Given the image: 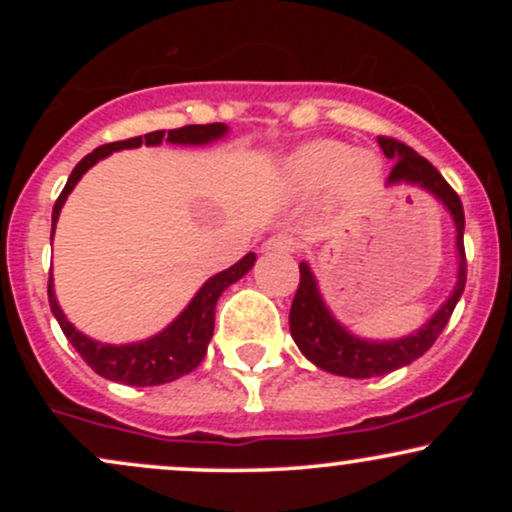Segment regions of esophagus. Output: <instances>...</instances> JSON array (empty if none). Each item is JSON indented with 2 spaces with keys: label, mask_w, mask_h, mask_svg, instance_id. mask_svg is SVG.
I'll return each mask as SVG.
<instances>
[{
  "label": "esophagus",
  "mask_w": 512,
  "mask_h": 512,
  "mask_svg": "<svg viewBox=\"0 0 512 512\" xmlns=\"http://www.w3.org/2000/svg\"><path fill=\"white\" fill-rule=\"evenodd\" d=\"M298 243L293 236H286V233H279V236H272L264 243V250L267 252H296Z\"/></svg>",
  "instance_id": "obj_1"
}]
</instances>
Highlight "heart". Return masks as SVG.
<instances>
[{
	"instance_id": "obj_1",
	"label": "heart",
	"mask_w": 512,
	"mask_h": 512,
	"mask_svg": "<svg viewBox=\"0 0 512 512\" xmlns=\"http://www.w3.org/2000/svg\"><path fill=\"white\" fill-rule=\"evenodd\" d=\"M289 173L305 190L332 185L344 204H358L373 197L383 180V166L368 151H354L337 139H320L305 144L289 161Z\"/></svg>"
}]
</instances>
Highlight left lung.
<instances>
[{
	"instance_id": "1",
	"label": "left lung",
	"mask_w": 512,
	"mask_h": 512,
	"mask_svg": "<svg viewBox=\"0 0 512 512\" xmlns=\"http://www.w3.org/2000/svg\"><path fill=\"white\" fill-rule=\"evenodd\" d=\"M380 149L387 158L395 161L390 175H387V185L395 182H411V185H421L424 190L433 192L445 207L450 209L452 219L457 226V252H460V272H457L455 291L450 293L448 301L438 310L431 320L421 327L419 332L411 337L395 339V342H366L358 339L351 332H346L337 320H334L330 310L322 303L320 291H317L315 276L305 262L298 264L301 269V281H298V291L293 296L289 325L291 337L303 351L305 358L315 363L317 368L327 370V373L344 375V378H375V375L392 373V370L409 366L419 356H424L440 332L448 325L452 310L460 301L464 291V281H467V257H464V211L457 192L448 185V180L438 173L424 156L416 154L411 146L397 142L392 137H378Z\"/></svg>"
}]
</instances>
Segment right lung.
Segmentation results:
<instances>
[{"mask_svg":"<svg viewBox=\"0 0 512 512\" xmlns=\"http://www.w3.org/2000/svg\"><path fill=\"white\" fill-rule=\"evenodd\" d=\"M226 134V125L221 122H211V125H187L180 129H158V132H149L144 137H132L122 139V142H110L93 149L91 154L81 158L76 163V168L69 175L67 185L57 197L55 209H52V233H55V223L60 219V209L67 199L69 192L74 190L76 182L81 180V175L88 168L96 166L98 161L105 156H110L113 151L120 149H137V146H156L163 139L170 144H207L214 142ZM252 264H255V255L248 252L243 260H238L233 267L223 269L216 276H211L207 284L197 291V296L192 298V303L178 315V320L170 322V325L156 337L146 339L139 344H125V346H113V344H101L88 339L86 334H81L72 322L64 317V313L57 305L55 291H52V276L48 281V298H50V310L52 315L60 322L64 337L69 339V344L79 351V356L96 370L103 378L115 380L122 385H137V387H149V385H163L173 383L180 375L195 370L202 363L204 354H207V346L211 342V334H214V310L216 301L223 291L231 284H236L238 279H243L250 272Z\"/></svg>","mask_w":512,"mask_h":512,"instance_id":"right-lung-1","label":"right lung"}]
</instances>
